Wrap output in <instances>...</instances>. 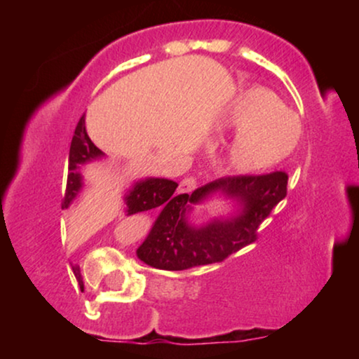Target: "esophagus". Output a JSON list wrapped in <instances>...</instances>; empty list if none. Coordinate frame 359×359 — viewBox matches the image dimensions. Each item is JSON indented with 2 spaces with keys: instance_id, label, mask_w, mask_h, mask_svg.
<instances>
[{
  "instance_id": "obj_1",
  "label": "esophagus",
  "mask_w": 359,
  "mask_h": 359,
  "mask_svg": "<svg viewBox=\"0 0 359 359\" xmlns=\"http://www.w3.org/2000/svg\"><path fill=\"white\" fill-rule=\"evenodd\" d=\"M197 185H199V180H197V177H194V175L185 177V179L179 185V191L180 192H192L194 189L197 187Z\"/></svg>"
}]
</instances>
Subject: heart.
Masks as SVG:
<instances>
[{"label":"heart","mask_w":359,"mask_h":359,"mask_svg":"<svg viewBox=\"0 0 359 359\" xmlns=\"http://www.w3.org/2000/svg\"><path fill=\"white\" fill-rule=\"evenodd\" d=\"M222 125L240 131L228 150L229 165L240 172L262 170L282 162L297 147L302 131L297 114L265 88L241 93Z\"/></svg>","instance_id":"b5f03b06"}]
</instances>
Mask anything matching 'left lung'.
Wrapping results in <instances>:
<instances>
[{
    "label": "left lung",
    "instance_id": "8db88e82",
    "mask_svg": "<svg viewBox=\"0 0 359 359\" xmlns=\"http://www.w3.org/2000/svg\"><path fill=\"white\" fill-rule=\"evenodd\" d=\"M287 172L262 175H228L216 179L192 194H184L160 212L154 228L138 248V258L160 270H189L224 262L258 240L262 222L287 196ZM216 191L240 198L245 208L238 218L192 229L184 214L194 203Z\"/></svg>",
    "mask_w": 359,
    "mask_h": 359
}]
</instances>
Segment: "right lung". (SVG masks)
<instances>
[{
    "instance_id": "right-lung-1",
    "label": "right lung",
    "mask_w": 359,
    "mask_h": 359,
    "mask_svg": "<svg viewBox=\"0 0 359 359\" xmlns=\"http://www.w3.org/2000/svg\"><path fill=\"white\" fill-rule=\"evenodd\" d=\"M101 150L90 142V138L86 133L84 126V116H81L79 123H77L76 131L71 142V151H69V172H67V185H65L64 196H62V209H67L74 197L81 191V174L79 165L89 160L97 158L101 156ZM177 184L174 180L167 179H148L145 182H140L135 185L133 191L126 197L128 203V216L137 212L148 211L154 208H167L168 204L175 203L180 196H175ZM74 273L81 275L79 269H74Z\"/></svg>"
}]
</instances>
